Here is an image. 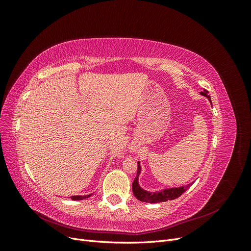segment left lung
<instances>
[{
    "mask_svg": "<svg viewBox=\"0 0 251 251\" xmlns=\"http://www.w3.org/2000/svg\"><path fill=\"white\" fill-rule=\"evenodd\" d=\"M200 94L205 96V97H207L209 102L211 103L210 96L208 95V91L207 90H204L203 92H201ZM140 172H141V166H140V163L138 162L137 176H136V178H135V180L133 182L132 188H133L134 196L139 201H142V202H147V203H160V202H165V201H168V200L177 199L178 197H180L182 194L185 193L187 191V188L192 185V183H191V184H188L186 186L173 187V188H164V189H162V191L151 193V192H148V191H144V189L141 188L140 185H139L138 178H139Z\"/></svg>",
    "mask_w": 251,
    "mask_h": 251,
    "instance_id": "1",
    "label": "left lung"
}]
</instances>
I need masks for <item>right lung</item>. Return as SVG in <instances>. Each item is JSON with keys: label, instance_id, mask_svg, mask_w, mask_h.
<instances>
[{"label": "right lung", "instance_id": "right-lung-1", "mask_svg": "<svg viewBox=\"0 0 251 251\" xmlns=\"http://www.w3.org/2000/svg\"><path fill=\"white\" fill-rule=\"evenodd\" d=\"M91 195H86V196H72L71 199L72 200H83V199H87L89 198Z\"/></svg>", "mask_w": 251, "mask_h": 251}]
</instances>
